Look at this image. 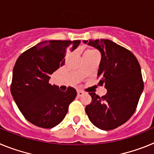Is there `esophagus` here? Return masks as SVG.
I'll return each instance as SVG.
<instances>
[{
  "instance_id": "esophagus-1",
  "label": "esophagus",
  "mask_w": 154,
  "mask_h": 154,
  "mask_svg": "<svg viewBox=\"0 0 154 154\" xmlns=\"http://www.w3.org/2000/svg\"><path fill=\"white\" fill-rule=\"evenodd\" d=\"M83 94H84V92H82V91H81V90H78V91H77V95H78L79 97H80V96H82Z\"/></svg>"
}]
</instances>
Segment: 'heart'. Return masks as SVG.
<instances>
[{"label": "heart", "mask_w": 154, "mask_h": 154, "mask_svg": "<svg viewBox=\"0 0 154 154\" xmlns=\"http://www.w3.org/2000/svg\"><path fill=\"white\" fill-rule=\"evenodd\" d=\"M87 51H95V50L91 49V50H87Z\"/></svg>", "instance_id": "b5f03b06"}]
</instances>
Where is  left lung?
<instances>
[{
	"instance_id": "1",
	"label": "left lung",
	"mask_w": 154,
	"mask_h": 154,
	"mask_svg": "<svg viewBox=\"0 0 154 154\" xmlns=\"http://www.w3.org/2000/svg\"><path fill=\"white\" fill-rule=\"evenodd\" d=\"M83 42L101 52L99 85H104L107 89L102 97L89 92L92 102L85 106V112L99 129L113 130L126 123L137 109L143 90L140 65L130 50L112 41L96 39Z\"/></svg>"
}]
</instances>
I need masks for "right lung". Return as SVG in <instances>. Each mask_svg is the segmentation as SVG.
Segmentation results:
<instances>
[{
  "mask_svg": "<svg viewBox=\"0 0 154 154\" xmlns=\"http://www.w3.org/2000/svg\"><path fill=\"white\" fill-rule=\"evenodd\" d=\"M80 40L45 41L23 52L13 69L11 92L24 118L38 127L50 129L63 120L77 96L69 87L62 92L49 83L50 75L65 64V54Z\"/></svg>",
  "mask_w": 154,
  "mask_h": 154,
  "instance_id": "add662e5",
  "label": "right lung"
}]
</instances>
